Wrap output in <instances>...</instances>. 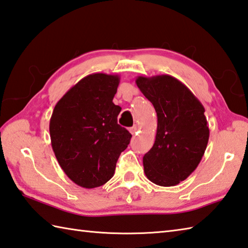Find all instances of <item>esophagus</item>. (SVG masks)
Masks as SVG:
<instances>
[{
    "mask_svg": "<svg viewBox=\"0 0 248 248\" xmlns=\"http://www.w3.org/2000/svg\"><path fill=\"white\" fill-rule=\"evenodd\" d=\"M138 130H139V127H138V125H133V127L132 128H130V132H131V134H135V133H137L138 132Z\"/></svg>",
    "mask_w": 248,
    "mask_h": 248,
    "instance_id": "obj_1",
    "label": "esophagus"
}]
</instances>
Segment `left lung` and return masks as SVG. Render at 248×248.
I'll list each match as a JSON object with an SVG mask.
<instances>
[{
	"instance_id": "obj_1",
	"label": "left lung",
	"mask_w": 248,
	"mask_h": 248,
	"mask_svg": "<svg viewBox=\"0 0 248 248\" xmlns=\"http://www.w3.org/2000/svg\"><path fill=\"white\" fill-rule=\"evenodd\" d=\"M135 82L158 118L154 146L143 157L145 175L156 185L175 186L195 171L204 155L210 138L205 109L173 76H139Z\"/></svg>"
}]
</instances>
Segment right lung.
<instances>
[{"instance_id":"1","label":"right lung","mask_w":248,"mask_h":248,"mask_svg":"<svg viewBox=\"0 0 248 248\" xmlns=\"http://www.w3.org/2000/svg\"><path fill=\"white\" fill-rule=\"evenodd\" d=\"M119 81L118 75L90 74L53 108L49 123L53 153L67 177L80 187L108 183L132 137L117 123L121 108L113 99Z\"/></svg>"}]
</instances>
